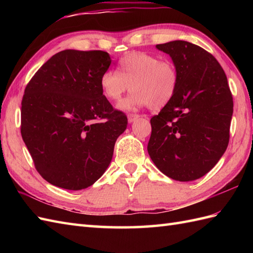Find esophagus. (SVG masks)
<instances>
[{"mask_svg": "<svg viewBox=\"0 0 253 253\" xmlns=\"http://www.w3.org/2000/svg\"><path fill=\"white\" fill-rule=\"evenodd\" d=\"M127 117H128V122L132 123V122H135L137 118L140 117V115H139V114H133V113H129Z\"/></svg>", "mask_w": 253, "mask_h": 253, "instance_id": "34e87169", "label": "esophagus"}]
</instances>
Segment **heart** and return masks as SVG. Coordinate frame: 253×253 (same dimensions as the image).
I'll list each match as a JSON object with an SVG mask.
<instances>
[{"label": "heart", "instance_id": "heart-1", "mask_svg": "<svg viewBox=\"0 0 253 253\" xmlns=\"http://www.w3.org/2000/svg\"><path fill=\"white\" fill-rule=\"evenodd\" d=\"M178 84L179 72L173 61L143 52L128 53L118 62L117 72L109 69L100 78L102 92L111 101L121 100L124 93L132 90L118 104L123 110L162 109L174 98Z\"/></svg>", "mask_w": 253, "mask_h": 253}]
</instances>
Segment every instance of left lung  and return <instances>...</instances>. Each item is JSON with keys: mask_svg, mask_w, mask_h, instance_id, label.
Instances as JSON below:
<instances>
[{"mask_svg": "<svg viewBox=\"0 0 253 253\" xmlns=\"http://www.w3.org/2000/svg\"><path fill=\"white\" fill-rule=\"evenodd\" d=\"M157 47L176 64L179 84L174 98L150 121L148 152L169 178L195 180L211 170L226 151L233 95L211 53L181 40Z\"/></svg>", "mask_w": 253, "mask_h": 253, "instance_id": "obj_1", "label": "left lung"}]
</instances>
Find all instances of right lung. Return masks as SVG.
Here are the masks:
<instances>
[{
	"mask_svg": "<svg viewBox=\"0 0 253 253\" xmlns=\"http://www.w3.org/2000/svg\"><path fill=\"white\" fill-rule=\"evenodd\" d=\"M110 65L104 51H61L26 85L21 137L38 173L52 185L84 189L111 163L128 122L101 90L100 78Z\"/></svg>",
	"mask_w": 253,
	"mask_h": 253,
	"instance_id": "add662e5",
	"label": "right lung"
}]
</instances>
